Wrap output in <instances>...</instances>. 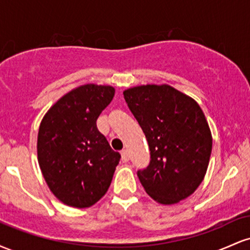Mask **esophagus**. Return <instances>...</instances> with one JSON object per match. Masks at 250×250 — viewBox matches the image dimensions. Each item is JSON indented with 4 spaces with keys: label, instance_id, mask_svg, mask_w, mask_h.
Instances as JSON below:
<instances>
[{
    "label": "esophagus",
    "instance_id": "34e87169",
    "mask_svg": "<svg viewBox=\"0 0 250 250\" xmlns=\"http://www.w3.org/2000/svg\"><path fill=\"white\" fill-rule=\"evenodd\" d=\"M121 155H122V161L123 162H128L129 161V157H130V155H129V151L127 149H123L121 151Z\"/></svg>",
    "mask_w": 250,
    "mask_h": 250
}]
</instances>
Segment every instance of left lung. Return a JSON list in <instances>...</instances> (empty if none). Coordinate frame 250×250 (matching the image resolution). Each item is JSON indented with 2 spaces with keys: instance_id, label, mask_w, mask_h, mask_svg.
Masks as SVG:
<instances>
[{
  "instance_id": "1",
  "label": "left lung",
  "mask_w": 250,
  "mask_h": 250,
  "mask_svg": "<svg viewBox=\"0 0 250 250\" xmlns=\"http://www.w3.org/2000/svg\"><path fill=\"white\" fill-rule=\"evenodd\" d=\"M123 96L150 150L149 165L137 170L143 188L162 205L185 200L202 182L211 154L213 140L202 109L166 84L134 87Z\"/></svg>"
}]
</instances>
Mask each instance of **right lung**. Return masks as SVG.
<instances>
[{
	"mask_svg": "<svg viewBox=\"0 0 250 250\" xmlns=\"http://www.w3.org/2000/svg\"><path fill=\"white\" fill-rule=\"evenodd\" d=\"M114 94L110 85H81L60 99L40 125L37 156L43 177L70 207L95 205L107 193L121 159L96 125Z\"/></svg>",
	"mask_w": 250,
	"mask_h": 250,
	"instance_id": "add662e5",
	"label": "right lung"
}]
</instances>
